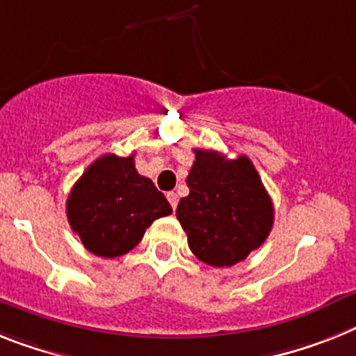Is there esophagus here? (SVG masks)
I'll use <instances>...</instances> for the list:
<instances>
[{
	"label": "esophagus",
	"mask_w": 356,
	"mask_h": 356,
	"mask_svg": "<svg viewBox=\"0 0 356 356\" xmlns=\"http://www.w3.org/2000/svg\"><path fill=\"white\" fill-rule=\"evenodd\" d=\"M166 199H168V202L172 204V208L175 210L177 208V202H179V195L175 192H168L166 193Z\"/></svg>",
	"instance_id": "1"
}]
</instances>
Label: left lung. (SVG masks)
<instances>
[{
    "mask_svg": "<svg viewBox=\"0 0 356 356\" xmlns=\"http://www.w3.org/2000/svg\"><path fill=\"white\" fill-rule=\"evenodd\" d=\"M186 177L190 193L179 201L177 219L199 261L228 268L264 243L273 226V202L246 155L228 159L195 148Z\"/></svg>",
    "mask_w": 356,
    "mask_h": 356,
    "instance_id": "obj_1",
    "label": "left lung"
}]
</instances>
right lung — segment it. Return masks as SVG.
<instances>
[{"mask_svg": "<svg viewBox=\"0 0 356 356\" xmlns=\"http://www.w3.org/2000/svg\"><path fill=\"white\" fill-rule=\"evenodd\" d=\"M170 213L166 197L137 173L134 155L106 154L95 159L67 199L70 228L88 252L104 259L134 250L146 228Z\"/></svg>", "mask_w": 356, "mask_h": 356, "instance_id": "1", "label": "right lung"}]
</instances>
